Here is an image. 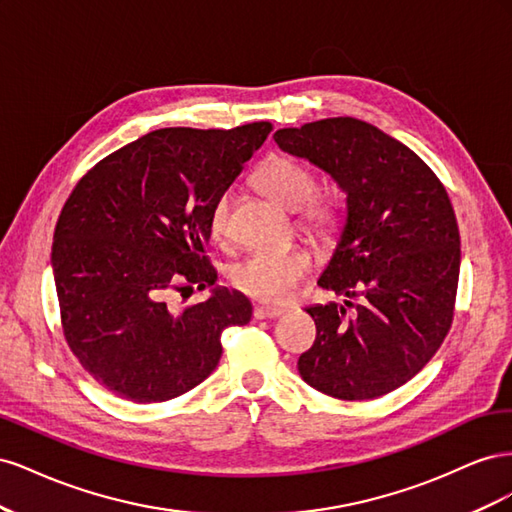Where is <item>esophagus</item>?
I'll use <instances>...</instances> for the list:
<instances>
[{
  "mask_svg": "<svg viewBox=\"0 0 512 512\" xmlns=\"http://www.w3.org/2000/svg\"><path fill=\"white\" fill-rule=\"evenodd\" d=\"M284 316V309L280 307H269V305H256L254 307V318L256 320H275Z\"/></svg>",
  "mask_w": 512,
  "mask_h": 512,
  "instance_id": "34e87169",
  "label": "esophagus"
}]
</instances>
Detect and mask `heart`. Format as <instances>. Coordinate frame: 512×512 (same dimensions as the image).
<instances>
[{"label": "heart", "mask_w": 512, "mask_h": 512, "mask_svg": "<svg viewBox=\"0 0 512 512\" xmlns=\"http://www.w3.org/2000/svg\"><path fill=\"white\" fill-rule=\"evenodd\" d=\"M258 188L277 203L297 209V224L318 243H331L344 228V203L333 192H316V173L301 160L275 153L256 170ZM232 190L213 200L207 228L213 241L230 237ZM314 271V254L301 245L262 247L230 267L228 277L245 297L260 303H286L305 277Z\"/></svg>", "instance_id": "heart-1"}]
</instances>
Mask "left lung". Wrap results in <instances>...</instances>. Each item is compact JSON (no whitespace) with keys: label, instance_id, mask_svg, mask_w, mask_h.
<instances>
[{"label":"left lung","instance_id":"obj_1","mask_svg":"<svg viewBox=\"0 0 512 512\" xmlns=\"http://www.w3.org/2000/svg\"><path fill=\"white\" fill-rule=\"evenodd\" d=\"M275 143L333 175L348 194L342 241L318 286L359 303L307 307L314 346L299 356L312 389L348 401L399 389L438 352L455 318L459 228L438 175L371 123L331 117Z\"/></svg>","mask_w":512,"mask_h":512}]
</instances>
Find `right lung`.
Returning a JSON list of instances; mask_svg holds the SVG:
<instances>
[{"mask_svg":"<svg viewBox=\"0 0 512 512\" xmlns=\"http://www.w3.org/2000/svg\"><path fill=\"white\" fill-rule=\"evenodd\" d=\"M273 126L162 128L100 160L74 185L53 235L61 331L100 386L134 404L175 399L218 367L222 331L252 305L215 288L177 307L175 292L218 280L209 209ZM183 297V294H181Z\"/></svg>","mask_w":512,"mask_h":512,"instance_id":"add662e5","label":"right lung"}]
</instances>
